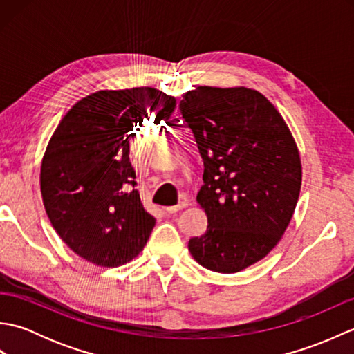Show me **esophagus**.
Segmentation results:
<instances>
[{"instance_id":"esophagus-1","label":"esophagus","mask_w":354,"mask_h":354,"mask_svg":"<svg viewBox=\"0 0 354 354\" xmlns=\"http://www.w3.org/2000/svg\"><path fill=\"white\" fill-rule=\"evenodd\" d=\"M187 207V202H179L178 205H175V207H167V208H164L165 209V213L167 214H175V213H178V212H181L183 208H185Z\"/></svg>"}]
</instances>
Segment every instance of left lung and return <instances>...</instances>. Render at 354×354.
Here are the masks:
<instances>
[{
	"instance_id": "8db88e82",
	"label": "left lung",
	"mask_w": 354,
	"mask_h": 354,
	"mask_svg": "<svg viewBox=\"0 0 354 354\" xmlns=\"http://www.w3.org/2000/svg\"><path fill=\"white\" fill-rule=\"evenodd\" d=\"M204 161L208 227L189 240L201 266L234 274L280 242L301 190V158L280 112L245 86H198L179 103Z\"/></svg>"
}]
</instances>
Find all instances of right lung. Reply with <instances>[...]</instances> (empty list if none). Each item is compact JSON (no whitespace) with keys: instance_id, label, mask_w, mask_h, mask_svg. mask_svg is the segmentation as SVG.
I'll list each match as a JSON object with an SVG mask.
<instances>
[{"instance_id":"1","label":"right lung","mask_w":354,"mask_h":354,"mask_svg":"<svg viewBox=\"0 0 354 354\" xmlns=\"http://www.w3.org/2000/svg\"><path fill=\"white\" fill-rule=\"evenodd\" d=\"M176 99L160 89H102L66 112L45 149L41 194L48 219L79 257L117 268L142 251L155 217L141 204L129 161L133 132L165 122Z\"/></svg>"}]
</instances>
